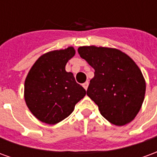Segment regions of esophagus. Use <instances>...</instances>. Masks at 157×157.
<instances>
[{
	"instance_id": "esophagus-1",
	"label": "esophagus",
	"mask_w": 157,
	"mask_h": 157,
	"mask_svg": "<svg viewBox=\"0 0 157 157\" xmlns=\"http://www.w3.org/2000/svg\"><path fill=\"white\" fill-rule=\"evenodd\" d=\"M88 85H89V82H86L84 84H83V87L85 88V90H87V87H88Z\"/></svg>"
}]
</instances>
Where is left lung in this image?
Here are the masks:
<instances>
[{
    "mask_svg": "<svg viewBox=\"0 0 157 157\" xmlns=\"http://www.w3.org/2000/svg\"><path fill=\"white\" fill-rule=\"evenodd\" d=\"M78 53L95 70L86 94L101 114L117 126L130 123L144 102L145 81L138 65L119 49L82 46Z\"/></svg>",
    "mask_w": 157,
    "mask_h": 157,
    "instance_id": "obj_1",
    "label": "left lung"
}]
</instances>
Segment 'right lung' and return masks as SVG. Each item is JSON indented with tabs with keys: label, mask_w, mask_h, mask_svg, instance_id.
<instances>
[{
	"label": "right lung",
	"mask_w": 157,
	"mask_h": 157,
	"mask_svg": "<svg viewBox=\"0 0 157 157\" xmlns=\"http://www.w3.org/2000/svg\"><path fill=\"white\" fill-rule=\"evenodd\" d=\"M75 54L71 46L49 51L30 69L24 83V99L39 121L55 124L64 120L85 97V89L76 83L71 72L65 71L66 63Z\"/></svg>",
	"instance_id": "add662e5"
}]
</instances>
